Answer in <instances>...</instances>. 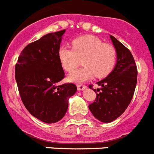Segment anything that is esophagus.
<instances>
[{"mask_svg": "<svg viewBox=\"0 0 154 154\" xmlns=\"http://www.w3.org/2000/svg\"><path fill=\"white\" fill-rule=\"evenodd\" d=\"M86 87H87V86L84 85V84H77V89H78V91H82V90L85 89Z\"/></svg>", "mask_w": 154, "mask_h": 154, "instance_id": "obj_1", "label": "esophagus"}]
</instances>
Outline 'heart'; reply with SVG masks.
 <instances>
[{
    "label": "heart",
    "instance_id": "b5f03b06",
    "mask_svg": "<svg viewBox=\"0 0 154 154\" xmlns=\"http://www.w3.org/2000/svg\"><path fill=\"white\" fill-rule=\"evenodd\" d=\"M58 57L66 71L71 72L82 60L84 67L72 72L69 80L83 82L92 78L106 77L113 70L117 60V51L111 44H104L92 35L82 36L72 41V48L60 47Z\"/></svg>",
    "mask_w": 154,
    "mask_h": 154
}]
</instances>
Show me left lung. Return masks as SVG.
Segmentation results:
<instances>
[{
  "instance_id": "1",
  "label": "left lung",
  "mask_w": 154,
  "mask_h": 154,
  "mask_svg": "<svg viewBox=\"0 0 154 154\" xmlns=\"http://www.w3.org/2000/svg\"><path fill=\"white\" fill-rule=\"evenodd\" d=\"M110 37L117 51L116 66L106 78L97 82L100 89H93L92 84L89 85V88L97 93L94 102L89 105L90 110L97 120L104 123L116 120L125 111L137 81V67L130 50L113 36Z\"/></svg>"
}]
</instances>
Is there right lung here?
I'll return each mask as SVG.
<instances>
[{"instance_id":"add662e5","label":"right lung","mask_w":154,"mask_h":154,"mask_svg":"<svg viewBox=\"0 0 154 154\" xmlns=\"http://www.w3.org/2000/svg\"><path fill=\"white\" fill-rule=\"evenodd\" d=\"M64 32L50 33L27 44L15 65V79L23 105L32 116L47 124L64 117L69 98L77 91L72 83L58 84L65 77L58 57Z\"/></svg>"}]
</instances>
